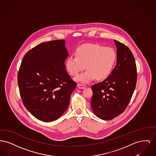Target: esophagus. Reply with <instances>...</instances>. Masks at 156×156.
<instances>
[{"mask_svg": "<svg viewBox=\"0 0 156 156\" xmlns=\"http://www.w3.org/2000/svg\"><path fill=\"white\" fill-rule=\"evenodd\" d=\"M77 86H78V87L79 88H80V89H83V88H84L85 87V85H83V84H82V83H78V84H77Z\"/></svg>", "mask_w": 156, "mask_h": 156, "instance_id": "obj_1", "label": "esophagus"}]
</instances>
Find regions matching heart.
Returning a JSON list of instances; mask_svg holds the SVG:
<instances>
[{"mask_svg": "<svg viewBox=\"0 0 156 156\" xmlns=\"http://www.w3.org/2000/svg\"><path fill=\"white\" fill-rule=\"evenodd\" d=\"M76 56H69L66 61L67 71L71 76H76L85 69L88 70L78 75L75 80L87 83L95 77L98 80L106 78L114 67L116 54L111 47L89 43L82 45L76 50Z\"/></svg>", "mask_w": 156, "mask_h": 156, "instance_id": "1", "label": "heart"}]
</instances>
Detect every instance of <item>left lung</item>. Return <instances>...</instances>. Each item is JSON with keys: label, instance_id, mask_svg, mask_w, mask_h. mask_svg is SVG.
Here are the masks:
<instances>
[{"label": "left lung", "instance_id": "left-lung-1", "mask_svg": "<svg viewBox=\"0 0 156 156\" xmlns=\"http://www.w3.org/2000/svg\"><path fill=\"white\" fill-rule=\"evenodd\" d=\"M117 62L108 77L94 84L90 106L93 112L103 120L113 119L125 110L136 88L137 73L133 55L126 45L114 40Z\"/></svg>", "mask_w": 156, "mask_h": 156}]
</instances>
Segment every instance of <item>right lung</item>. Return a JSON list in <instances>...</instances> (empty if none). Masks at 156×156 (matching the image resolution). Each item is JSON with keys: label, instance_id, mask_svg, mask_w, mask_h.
<instances>
[{"label": "right lung", "instance_id": "obj_1", "mask_svg": "<svg viewBox=\"0 0 156 156\" xmlns=\"http://www.w3.org/2000/svg\"><path fill=\"white\" fill-rule=\"evenodd\" d=\"M64 40L44 42L23 57L17 74L23 103L37 119L52 122L66 112L76 83L66 70Z\"/></svg>", "mask_w": 156, "mask_h": 156}]
</instances>
